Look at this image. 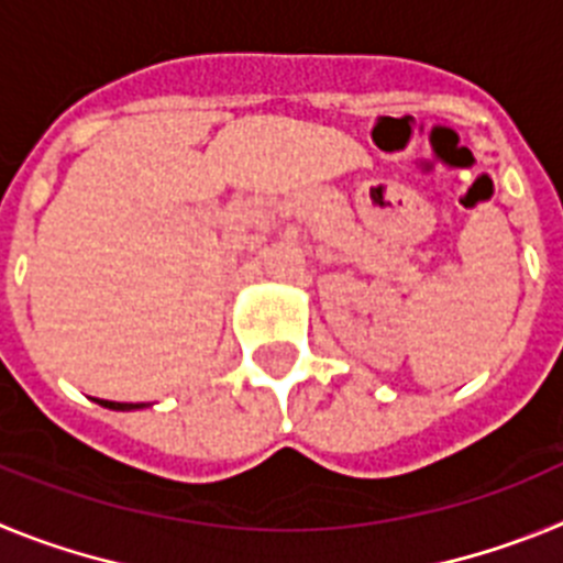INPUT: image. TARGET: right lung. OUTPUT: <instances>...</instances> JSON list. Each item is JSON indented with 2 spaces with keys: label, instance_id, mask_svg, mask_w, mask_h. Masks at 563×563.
I'll list each match as a JSON object with an SVG mask.
<instances>
[{
  "label": "right lung",
  "instance_id": "obj_1",
  "mask_svg": "<svg viewBox=\"0 0 563 563\" xmlns=\"http://www.w3.org/2000/svg\"><path fill=\"white\" fill-rule=\"evenodd\" d=\"M103 409H114V411H132V409H143L141 402H114V400H98Z\"/></svg>",
  "mask_w": 563,
  "mask_h": 563
}]
</instances>
